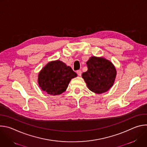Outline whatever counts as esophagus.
<instances>
[{
  "mask_svg": "<svg viewBox=\"0 0 147 147\" xmlns=\"http://www.w3.org/2000/svg\"><path fill=\"white\" fill-rule=\"evenodd\" d=\"M77 73L78 76H81V70H77Z\"/></svg>",
  "mask_w": 147,
  "mask_h": 147,
  "instance_id": "esophagus-1",
  "label": "esophagus"
}]
</instances>
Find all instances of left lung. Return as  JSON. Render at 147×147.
I'll use <instances>...</instances> for the list:
<instances>
[{"instance_id": "obj_1", "label": "left lung", "mask_w": 147, "mask_h": 147, "mask_svg": "<svg viewBox=\"0 0 147 147\" xmlns=\"http://www.w3.org/2000/svg\"><path fill=\"white\" fill-rule=\"evenodd\" d=\"M88 70L82 77L90 90L100 94L107 92L113 86L117 71L115 66L103 57L91 56L86 62Z\"/></svg>"}]
</instances>
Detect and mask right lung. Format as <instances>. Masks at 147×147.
<instances>
[{
    "label": "right lung",
    "instance_id": "1",
    "mask_svg": "<svg viewBox=\"0 0 147 147\" xmlns=\"http://www.w3.org/2000/svg\"><path fill=\"white\" fill-rule=\"evenodd\" d=\"M77 76L72 69L59 60L49 61L38 75V83L43 91L51 95L65 92L71 80Z\"/></svg>",
    "mask_w": 147,
    "mask_h": 147
}]
</instances>
